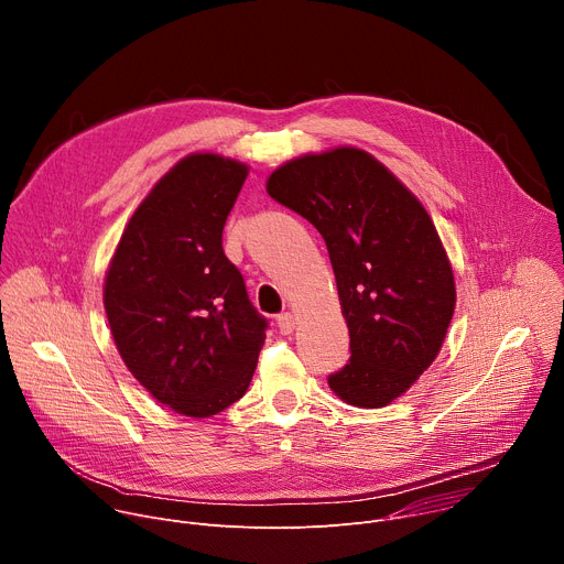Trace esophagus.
<instances>
[{
  "label": "esophagus",
  "instance_id": "1",
  "mask_svg": "<svg viewBox=\"0 0 564 564\" xmlns=\"http://www.w3.org/2000/svg\"><path fill=\"white\" fill-rule=\"evenodd\" d=\"M276 324H279L281 335H290L294 330V326H296V316L292 312H283V314L276 316Z\"/></svg>",
  "mask_w": 564,
  "mask_h": 564
}]
</instances>
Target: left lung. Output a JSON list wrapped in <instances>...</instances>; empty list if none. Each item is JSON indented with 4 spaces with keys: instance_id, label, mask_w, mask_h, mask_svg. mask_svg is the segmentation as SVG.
Returning <instances> with one entry per match:
<instances>
[{
    "instance_id": "left-lung-1",
    "label": "left lung",
    "mask_w": 564,
    "mask_h": 564,
    "mask_svg": "<svg viewBox=\"0 0 564 564\" xmlns=\"http://www.w3.org/2000/svg\"><path fill=\"white\" fill-rule=\"evenodd\" d=\"M268 194L326 240L350 333L333 392L357 409L388 406L435 361L455 310L453 268L429 212L357 147L290 160Z\"/></svg>"
}]
</instances>
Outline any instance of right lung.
Listing matches in <instances>:
<instances>
[{"label":"right lung","mask_w":564,"mask_h":564,"mask_svg":"<svg viewBox=\"0 0 564 564\" xmlns=\"http://www.w3.org/2000/svg\"><path fill=\"white\" fill-rule=\"evenodd\" d=\"M248 165L189 153L129 218L105 279V310L129 372L178 415L212 417L246 394L268 321L223 252Z\"/></svg>","instance_id":"1"}]
</instances>
